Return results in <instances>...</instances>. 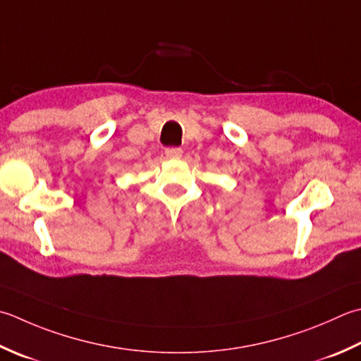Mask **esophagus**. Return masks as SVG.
I'll return each instance as SVG.
<instances>
[{
  "label": "esophagus",
  "mask_w": 361,
  "mask_h": 361,
  "mask_svg": "<svg viewBox=\"0 0 361 361\" xmlns=\"http://www.w3.org/2000/svg\"><path fill=\"white\" fill-rule=\"evenodd\" d=\"M166 157L169 159H180L183 157V150L180 147H169L166 148Z\"/></svg>",
  "instance_id": "obj_1"
}]
</instances>
